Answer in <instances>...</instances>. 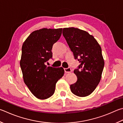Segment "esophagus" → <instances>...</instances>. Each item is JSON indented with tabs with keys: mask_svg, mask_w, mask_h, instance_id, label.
<instances>
[{
	"mask_svg": "<svg viewBox=\"0 0 123 123\" xmlns=\"http://www.w3.org/2000/svg\"><path fill=\"white\" fill-rule=\"evenodd\" d=\"M71 71H72V70H71V68H70V67H68L67 68H64V71H65V72L67 73H71Z\"/></svg>",
	"mask_w": 123,
	"mask_h": 123,
	"instance_id": "esophagus-1",
	"label": "esophagus"
}]
</instances>
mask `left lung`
I'll list each match as a JSON object with an SVG mask.
<instances>
[{
	"instance_id": "obj_1",
	"label": "left lung",
	"mask_w": 123,
	"mask_h": 123,
	"mask_svg": "<svg viewBox=\"0 0 123 123\" xmlns=\"http://www.w3.org/2000/svg\"><path fill=\"white\" fill-rule=\"evenodd\" d=\"M75 59L80 64L74 71L77 81L70 90L79 97L92 93L99 84L104 66L102 49L92 35L79 28H64L62 32Z\"/></svg>"
}]
</instances>
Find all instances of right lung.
<instances>
[{"mask_svg": "<svg viewBox=\"0 0 123 123\" xmlns=\"http://www.w3.org/2000/svg\"><path fill=\"white\" fill-rule=\"evenodd\" d=\"M62 28H42L29 35L22 46L20 65L25 83L37 98L45 99L54 94L56 83L63 76L62 67H47L52 59L53 46L59 40Z\"/></svg>", "mask_w": 123, "mask_h": 123, "instance_id": "1", "label": "right lung"}]
</instances>
